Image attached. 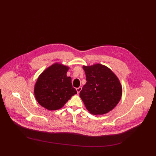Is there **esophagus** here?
Wrapping results in <instances>:
<instances>
[{"instance_id":"esophagus-1","label":"esophagus","mask_w":156,"mask_h":156,"mask_svg":"<svg viewBox=\"0 0 156 156\" xmlns=\"http://www.w3.org/2000/svg\"><path fill=\"white\" fill-rule=\"evenodd\" d=\"M76 91H77V93H78V94H79V93L80 92V91L82 90V88L80 87L79 88H77L76 89Z\"/></svg>"}]
</instances>
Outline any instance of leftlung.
<instances>
[{
    "label": "left lung",
    "instance_id": "1",
    "mask_svg": "<svg viewBox=\"0 0 156 156\" xmlns=\"http://www.w3.org/2000/svg\"><path fill=\"white\" fill-rule=\"evenodd\" d=\"M87 83L80 95L90 113L98 115L111 111L119 103L122 95V86L111 69L97 63L83 66Z\"/></svg>",
    "mask_w": 156,
    "mask_h": 156
}]
</instances>
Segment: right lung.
Instances as JSON below:
<instances>
[{
	"mask_svg": "<svg viewBox=\"0 0 156 156\" xmlns=\"http://www.w3.org/2000/svg\"><path fill=\"white\" fill-rule=\"evenodd\" d=\"M69 67L55 62L40 75L34 85V94L37 102L48 111L62 108L72 96L77 94L71 78L67 76Z\"/></svg>",
	"mask_w": 156,
	"mask_h": 156,
	"instance_id": "add662e5",
	"label": "right lung"
}]
</instances>
